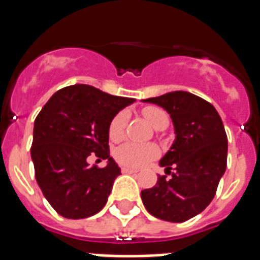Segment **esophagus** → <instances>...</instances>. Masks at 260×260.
Masks as SVG:
<instances>
[{
	"instance_id": "obj_1",
	"label": "esophagus",
	"mask_w": 260,
	"mask_h": 260,
	"mask_svg": "<svg viewBox=\"0 0 260 260\" xmlns=\"http://www.w3.org/2000/svg\"><path fill=\"white\" fill-rule=\"evenodd\" d=\"M121 171L124 174H136L138 173V169H131V167H122Z\"/></svg>"
}]
</instances>
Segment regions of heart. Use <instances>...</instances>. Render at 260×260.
I'll use <instances>...</instances> for the list:
<instances>
[{"instance_id":"obj_1","label":"heart","mask_w":260,"mask_h":260,"mask_svg":"<svg viewBox=\"0 0 260 260\" xmlns=\"http://www.w3.org/2000/svg\"><path fill=\"white\" fill-rule=\"evenodd\" d=\"M143 116L146 117L152 128H158L162 124H169L167 114L159 108L148 106L143 109ZM128 114L126 112H120L112 118L109 125V136L113 140H120L124 136ZM158 154V148L152 144H138V143H125L116 150L114 158L117 159L118 163L128 167H140L154 159Z\"/></svg>"}]
</instances>
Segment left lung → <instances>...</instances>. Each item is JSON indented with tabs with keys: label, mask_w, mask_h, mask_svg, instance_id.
<instances>
[{
	"label": "left lung",
	"mask_w": 260,
	"mask_h": 260,
	"mask_svg": "<svg viewBox=\"0 0 260 260\" xmlns=\"http://www.w3.org/2000/svg\"><path fill=\"white\" fill-rule=\"evenodd\" d=\"M143 102L155 104L170 114L174 139L159 166L171 173L158 177L151 189L142 190V200L152 216L183 222L197 216L213 200L225 173L228 140L214 106L189 91H170Z\"/></svg>",
	"instance_id": "left-lung-1"
}]
</instances>
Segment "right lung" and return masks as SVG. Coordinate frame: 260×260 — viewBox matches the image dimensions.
Masks as SVG:
<instances>
[{
  "label": "right lung",
  "mask_w": 260,
  "mask_h": 260,
  "mask_svg": "<svg viewBox=\"0 0 260 260\" xmlns=\"http://www.w3.org/2000/svg\"><path fill=\"white\" fill-rule=\"evenodd\" d=\"M134 98L117 97L90 85L58 90L35 120L30 158L39 187L66 218H86L105 206L121 169L109 154L112 118ZM90 154L107 160L90 168Z\"/></svg>",
  "instance_id": "add662e5"
}]
</instances>
